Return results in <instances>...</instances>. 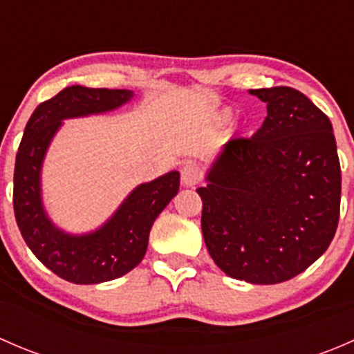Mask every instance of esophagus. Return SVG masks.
I'll return each instance as SVG.
<instances>
[{
	"label": "esophagus",
	"mask_w": 354,
	"mask_h": 354,
	"mask_svg": "<svg viewBox=\"0 0 354 354\" xmlns=\"http://www.w3.org/2000/svg\"><path fill=\"white\" fill-rule=\"evenodd\" d=\"M200 178H202V171H200L197 164L188 162L181 167V183L185 187H194V185L198 183Z\"/></svg>",
	"instance_id": "34e87169"
}]
</instances>
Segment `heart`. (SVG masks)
<instances>
[{"instance_id":"heart-1","label":"heart","mask_w":354,"mask_h":354,"mask_svg":"<svg viewBox=\"0 0 354 354\" xmlns=\"http://www.w3.org/2000/svg\"><path fill=\"white\" fill-rule=\"evenodd\" d=\"M224 118H230V113H226V114H224Z\"/></svg>"}]
</instances>
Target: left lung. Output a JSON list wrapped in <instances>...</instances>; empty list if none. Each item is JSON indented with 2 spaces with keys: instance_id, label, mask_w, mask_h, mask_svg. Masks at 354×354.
<instances>
[{
  "instance_id": "obj_1",
  "label": "left lung",
  "mask_w": 354,
  "mask_h": 354,
  "mask_svg": "<svg viewBox=\"0 0 354 354\" xmlns=\"http://www.w3.org/2000/svg\"><path fill=\"white\" fill-rule=\"evenodd\" d=\"M267 116L226 142L207 173L202 233L233 279L277 284L308 269L339 223L341 164L330 120L291 87L255 88Z\"/></svg>"
}]
</instances>
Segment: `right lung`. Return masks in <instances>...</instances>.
Returning a JSON list of instances; mask_svg holds the SVG:
<instances>
[{
  "label": "right lung",
  "mask_w": 354,
  "mask_h": 354,
  "mask_svg": "<svg viewBox=\"0 0 354 354\" xmlns=\"http://www.w3.org/2000/svg\"><path fill=\"white\" fill-rule=\"evenodd\" d=\"M133 97L124 88L71 85L39 104L25 127L13 174V209L25 243L49 270L75 284L118 279L138 266L147 252L156 217L180 190V173L169 171L142 183L99 230L70 234L46 214L41 195L42 160L63 120L118 109Z\"/></svg>",
  "instance_id": "obj_1"
}]
</instances>
